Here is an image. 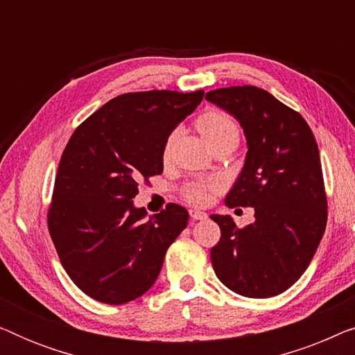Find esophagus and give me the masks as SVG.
I'll return each instance as SVG.
<instances>
[{"label": "esophagus", "instance_id": "34e87169", "mask_svg": "<svg viewBox=\"0 0 355 355\" xmlns=\"http://www.w3.org/2000/svg\"><path fill=\"white\" fill-rule=\"evenodd\" d=\"M189 215H191L192 220H205V218L208 216L205 211L196 210V208H192V210H189Z\"/></svg>", "mask_w": 355, "mask_h": 355}]
</instances>
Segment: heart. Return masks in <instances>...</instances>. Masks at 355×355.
I'll return each mask as SVG.
<instances>
[{
    "mask_svg": "<svg viewBox=\"0 0 355 355\" xmlns=\"http://www.w3.org/2000/svg\"><path fill=\"white\" fill-rule=\"evenodd\" d=\"M197 129L202 134V137L205 139L208 145H211L216 140L230 134H237L236 123L231 119V116L223 113L220 110H208L205 113L198 116L197 119ZM174 139H176V132H171L168 135V139L164 140L163 145V159H168L171 157V150ZM221 187V182L216 179L211 181H197L191 182L184 189V198L187 202L193 203V205H205L210 200L211 192L218 191Z\"/></svg>",
    "mask_w": 355,
    "mask_h": 355,
    "instance_id": "obj_1",
    "label": "heart"
}]
</instances>
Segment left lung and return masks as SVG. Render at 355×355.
Instances as JSON below:
<instances>
[{"label": "left lung", "instance_id": "1", "mask_svg": "<svg viewBox=\"0 0 355 355\" xmlns=\"http://www.w3.org/2000/svg\"><path fill=\"white\" fill-rule=\"evenodd\" d=\"M205 100L234 116L247 140L244 168L225 203L255 210L242 230L230 215L210 216L221 230L213 270L236 294L273 297L304 275L327 227L317 140L297 111L259 87L216 89Z\"/></svg>", "mask_w": 355, "mask_h": 355}]
</instances>
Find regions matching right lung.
<instances>
[{
  "label": "right lung",
  "instance_id": "add662e5",
  "mask_svg": "<svg viewBox=\"0 0 355 355\" xmlns=\"http://www.w3.org/2000/svg\"><path fill=\"white\" fill-rule=\"evenodd\" d=\"M203 100V90L116 96L71 135L58 168L48 230L82 293L119 305L140 297L162 271L189 213L168 203L147 216L134 207L140 179L163 173V145Z\"/></svg>",
  "mask_w": 355,
  "mask_h": 355
}]
</instances>
